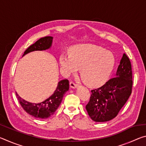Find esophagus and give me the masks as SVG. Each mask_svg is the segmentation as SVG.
<instances>
[{
	"instance_id": "esophagus-1",
	"label": "esophagus",
	"mask_w": 146,
	"mask_h": 146,
	"mask_svg": "<svg viewBox=\"0 0 146 146\" xmlns=\"http://www.w3.org/2000/svg\"><path fill=\"white\" fill-rule=\"evenodd\" d=\"M70 87L73 89H75L78 87V85L74 83L73 82H70Z\"/></svg>"
}]
</instances>
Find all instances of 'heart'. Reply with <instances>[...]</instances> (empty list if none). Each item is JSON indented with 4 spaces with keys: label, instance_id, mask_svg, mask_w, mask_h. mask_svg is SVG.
<instances>
[{
    "label": "heart",
    "instance_id": "heart-1",
    "mask_svg": "<svg viewBox=\"0 0 146 146\" xmlns=\"http://www.w3.org/2000/svg\"><path fill=\"white\" fill-rule=\"evenodd\" d=\"M60 63L66 76L76 73L81 68V76L86 85L96 88L104 85L110 79L116 58L113 53L102 47L83 44L73 47L71 53H62Z\"/></svg>",
    "mask_w": 146,
    "mask_h": 146
}]
</instances>
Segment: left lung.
Returning <instances> with one entry per match:
<instances>
[{"instance_id":"1","label":"left lung","mask_w":146,"mask_h":146,"mask_svg":"<svg viewBox=\"0 0 146 146\" xmlns=\"http://www.w3.org/2000/svg\"><path fill=\"white\" fill-rule=\"evenodd\" d=\"M132 84L131 64L123 53L116 77L110 79L102 87L91 90L90 102L86 106L91 119L103 122L114 118L129 98Z\"/></svg>"}]
</instances>
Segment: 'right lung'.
Here are the masks:
<instances>
[{
  "label": "right lung",
  "mask_w": 146,
  "mask_h": 146,
  "mask_svg": "<svg viewBox=\"0 0 146 146\" xmlns=\"http://www.w3.org/2000/svg\"><path fill=\"white\" fill-rule=\"evenodd\" d=\"M53 39V37L49 36L40 38L24 51L23 56L32 51H43L49 49L52 46ZM68 90L69 81L67 79H65L58 82L56 88L52 95L41 102L31 103L19 97L17 92L16 95L21 106L28 114L35 118L45 119L55 113L60 104L64 94Z\"/></svg>",
  "instance_id": "1"
}]
</instances>
